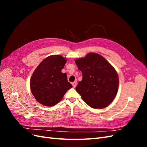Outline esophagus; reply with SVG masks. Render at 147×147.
<instances>
[{"label": "esophagus", "mask_w": 147, "mask_h": 147, "mask_svg": "<svg viewBox=\"0 0 147 147\" xmlns=\"http://www.w3.org/2000/svg\"><path fill=\"white\" fill-rule=\"evenodd\" d=\"M77 83L76 82H74L72 83V86H73V88H75L77 86Z\"/></svg>", "instance_id": "obj_1"}]
</instances>
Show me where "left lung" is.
<instances>
[{"instance_id": "8db88e82", "label": "left lung", "mask_w": 147, "mask_h": 147, "mask_svg": "<svg viewBox=\"0 0 147 147\" xmlns=\"http://www.w3.org/2000/svg\"><path fill=\"white\" fill-rule=\"evenodd\" d=\"M75 63L83 78L76 91L82 99L93 109H104L117 94L119 80L116 70L103 56L90 53Z\"/></svg>"}]
</instances>
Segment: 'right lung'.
<instances>
[{
  "label": "right lung",
  "instance_id": "add662e5",
  "mask_svg": "<svg viewBox=\"0 0 147 147\" xmlns=\"http://www.w3.org/2000/svg\"><path fill=\"white\" fill-rule=\"evenodd\" d=\"M66 59L60 55L47 57L34 70L30 87L35 99L45 106H53L62 100L67 91L72 88L67 75L62 73Z\"/></svg>",
  "mask_w": 147,
  "mask_h": 147
}]
</instances>
